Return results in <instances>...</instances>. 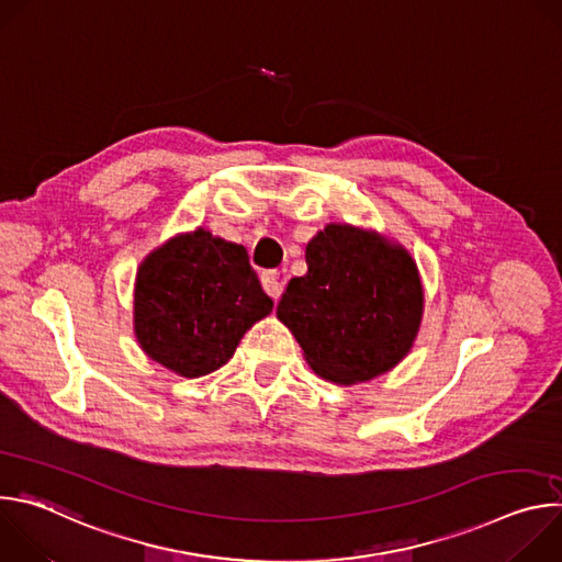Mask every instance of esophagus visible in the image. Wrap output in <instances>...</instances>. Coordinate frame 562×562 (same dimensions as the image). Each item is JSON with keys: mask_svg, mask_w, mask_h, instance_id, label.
<instances>
[{"mask_svg": "<svg viewBox=\"0 0 562 562\" xmlns=\"http://www.w3.org/2000/svg\"><path fill=\"white\" fill-rule=\"evenodd\" d=\"M262 286H265V291H267L273 300H278V297L282 295V291H284V282H282V278H280V271H265V273H262Z\"/></svg>", "mask_w": 562, "mask_h": 562, "instance_id": "34e87169", "label": "esophagus"}]
</instances>
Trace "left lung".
I'll use <instances>...</instances> for the list:
<instances>
[{"label":"left lung","instance_id":"1","mask_svg":"<svg viewBox=\"0 0 562 562\" xmlns=\"http://www.w3.org/2000/svg\"><path fill=\"white\" fill-rule=\"evenodd\" d=\"M304 258L308 271L289 282L276 313L313 373L349 386L403 362L425 311L412 254L375 231L331 222Z\"/></svg>","mask_w":562,"mask_h":562}]
</instances>
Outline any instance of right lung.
I'll use <instances>...</instances> for the list:
<instances>
[{
	"label": "right lung",
	"instance_id": "obj_1",
	"mask_svg": "<svg viewBox=\"0 0 562 562\" xmlns=\"http://www.w3.org/2000/svg\"><path fill=\"white\" fill-rule=\"evenodd\" d=\"M271 308L247 249L204 226L173 235L137 267L135 338L150 360L182 378L224 367Z\"/></svg>",
	"mask_w": 562,
	"mask_h": 562
}]
</instances>
